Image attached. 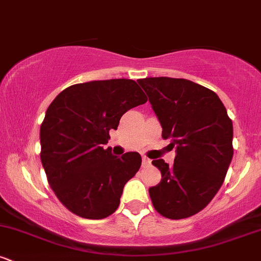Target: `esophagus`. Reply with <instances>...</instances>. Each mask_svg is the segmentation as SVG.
Segmentation results:
<instances>
[{
  "label": "esophagus",
  "mask_w": 261,
  "mask_h": 261,
  "mask_svg": "<svg viewBox=\"0 0 261 261\" xmlns=\"http://www.w3.org/2000/svg\"><path fill=\"white\" fill-rule=\"evenodd\" d=\"M148 164H151V161L147 157H142V166H148Z\"/></svg>",
  "instance_id": "obj_1"
}]
</instances>
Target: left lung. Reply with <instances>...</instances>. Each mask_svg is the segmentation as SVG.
<instances>
[{
  "instance_id": "1",
  "label": "left lung",
  "mask_w": 261,
  "mask_h": 261,
  "mask_svg": "<svg viewBox=\"0 0 261 261\" xmlns=\"http://www.w3.org/2000/svg\"><path fill=\"white\" fill-rule=\"evenodd\" d=\"M148 95L162 126L172 139L174 164L153 160L160 184L148 189L162 216L181 220L205 208L214 199L233 157V125L218 95L184 79L147 77L137 81Z\"/></svg>"
}]
</instances>
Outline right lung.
Instances as JSON below:
<instances>
[{
    "label": "right lung",
    "instance_id": "add662e5",
    "mask_svg": "<svg viewBox=\"0 0 261 261\" xmlns=\"http://www.w3.org/2000/svg\"><path fill=\"white\" fill-rule=\"evenodd\" d=\"M146 101L135 81L115 79L67 87L47 108L41 163L55 195L74 215L101 220L116 211L142 160L137 152L116 157L104 145L121 116Z\"/></svg>",
    "mask_w": 261,
    "mask_h": 261
}]
</instances>
